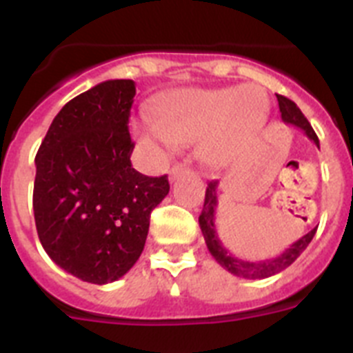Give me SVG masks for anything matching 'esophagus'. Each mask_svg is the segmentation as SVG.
I'll return each instance as SVG.
<instances>
[{"mask_svg": "<svg viewBox=\"0 0 353 353\" xmlns=\"http://www.w3.org/2000/svg\"><path fill=\"white\" fill-rule=\"evenodd\" d=\"M187 168L185 166H182V164H176V166H173L170 170V180H174V179H179L180 174H183V173H187Z\"/></svg>", "mask_w": 353, "mask_h": 353, "instance_id": "esophagus-1", "label": "esophagus"}]
</instances>
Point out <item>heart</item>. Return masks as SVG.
<instances>
[{"mask_svg":"<svg viewBox=\"0 0 353 353\" xmlns=\"http://www.w3.org/2000/svg\"><path fill=\"white\" fill-rule=\"evenodd\" d=\"M269 99L258 86L189 88L168 95L155 118L141 114L132 123L138 141L157 157L173 145L196 143V157L212 170L242 161L263 132Z\"/></svg>","mask_w":353,"mask_h":353,"instance_id":"obj_1","label":"heart"}]
</instances>
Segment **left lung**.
<instances>
[{"label":"left lung","mask_w":353,"mask_h":353,"mask_svg":"<svg viewBox=\"0 0 353 353\" xmlns=\"http://www.w3.org/2000/svg\"><path fill=\"white\" fill-rule=\"evenodd\" d=\"M277 102H279L281 120L285 123H288V125L304 130L305 136L320 148L318 136L314 134L313 127L310 125L307 118L297 108V104L283 95H277ZM215 210H217V182L212 180V182H208L207 192H205V205L203 210H201V215H199V228H201V233H203L205 244H207L208 251L215 258V261L230 274H233L236 277H244V279H265V277H270L274 274H279L281 270H285L286 267H290L293 261L301 256V252L310 245L314 233H316V228H314L310 233H305L304 236H301L297 242H293L279 256L270 258V260H240V258H236L235 254L228 251L223 245V242H221L219 235H217V230H215Z\"/></svg>","instance_id":"1"}]
</instances>
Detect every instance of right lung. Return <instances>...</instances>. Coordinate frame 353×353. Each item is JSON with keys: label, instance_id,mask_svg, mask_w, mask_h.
Listing matches in <instances>:
<instances>
[{"label": "right lung", "instance_id": "1", "mask_svg": "<svg viewBox=\"0 0 353 353\" xmlns=\"http://www.w3.org/2000/svg\"><path fill=\"white\" fill-rule=\"evenodd\" d=\"M132 79H109L74 97L35 157L33 212L40 244L65 272L93 285L125 276L141 256L150 214L170 192L168 176L130 162Z\"/></svg>", "mask_w": 353, "mask_h": 353}]
</instances>
